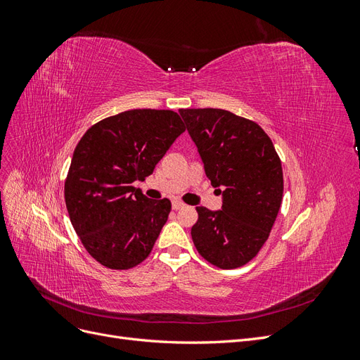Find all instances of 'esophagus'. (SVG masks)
Instances as JSON below:
<instances>
[{"instance_id": "1", "label": "esophagus", "mask_w": 360, "mask_h": 360, "mask_svg": "<svg viewBox=\"0 0 360 360\" xmlns=\"http://www.w3.org/2000/svg\"><path fill=\"white\" fill-rule=\"evenodd\" d=\"M181 207H184V202H183V201H180V200H174V201H172V209H174V210H180Z\"/></svg>"}]
</instances>
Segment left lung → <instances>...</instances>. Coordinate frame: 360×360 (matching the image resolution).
I'll return each mask as SVG.
<instances>
[{
  "label": "left lung",
  "instance_id": "left-lung-1",
  "mask_svg": "<svg viewBox=\"0 0 360 360\" xmlns=\"http://www.w3.org/2000/svg\"><path fill=\"white\" fill-rule=\"evenodd\" d=\"M221 210L197 207L191 234L200 255L221 269L252 259L269 238L284 192L281 160L257 123L225 110H180Z\"/></svg>",
  "mask_w": 360,
  "mask_h": 360
}]
</instances>
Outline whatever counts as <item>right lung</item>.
<instances>
[{
  "instance_id": "right-lung-1",
  "label": "right lung",
  "mask_w": 360,
  "mask_h": 360,
  "mask_svg": "<svg viewBox=\"0 0 360 360\" xmlns=\"http://www.w3.org/2000/svg\"><path fill=\"white\" fill-rule=\"evenodd\" d=\"M184 129L174 111L130 110L96 123L76 146L64 200L76 234L102 266L126 270L151 252L171 202L132 184L153 174Z\"/></svg>"
}]
</instances>
